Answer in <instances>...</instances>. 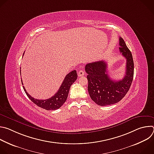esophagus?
Instances as JSON below:
<instances>
[{"label": "esophagus", "mask_w": 154, "mask_h": 154, "mask_svg": "<svg viewBox=\"0 0 154 154\" xmlns=\"http://www.w3.org/2000/svg\"><path fill=\"white\" fill-rule=\"evenodd\" d=\"M84 74H85V72H84L83 71H82V70H80V71H79V72H78V75H79V77H82V76H83Z\"/></svg>", "instance_id": "34e87169"}]
</instances>
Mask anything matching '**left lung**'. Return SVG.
Instances as JSON below:
<instances>
[{"mask_svg": "<svg viewBox=\"0 0 154 154\" xmlns=\"http://www.w3.org/2000/svg\"><path fill=\"white\" fill-rule=\"evenodd\" d=\"M119 51L126 58V71L122 80L115 81L107 74V64L103 60L90 63L85 66L88 81V91L91 99L100 106L119 102L128 91L134 79V63L132 55L124 39L119 37Z\"/></svg>", "mask_w": 154, "mask_h": 154, "instance_id": "obj_1", "label": "left lung"}]
</instances>
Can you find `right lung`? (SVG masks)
<instances>
[{
  "label": "right lung",
  "mask_w": 154,
  "mask_h": 154,
  "mask_svg": "<svg viewBox=\"0 0 154 154\" xmlns=\"http://www.w3.org/2000/svg\"><path fill=\"white\" fill-rule=\"evenodd\" d=\"M77 79V74L76 71L74 70L70 72L65 77L61 86L54 96L45 100H39L33 98L28 94L24 86H23V88L27 96L35 104L42 108L46 109V110H55V109L60 108L66 100L71 86Z\"/></svg>",
  "instance_id": "1"
}]
</instances>
